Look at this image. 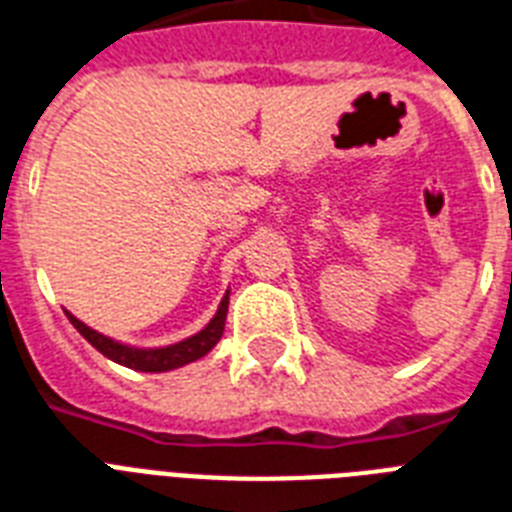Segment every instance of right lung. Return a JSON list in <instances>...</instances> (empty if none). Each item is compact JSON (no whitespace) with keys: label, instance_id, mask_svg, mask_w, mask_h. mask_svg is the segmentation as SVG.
<instances>
[{"label":"right lung","instance_id":"right-lung-1","mask_svg":"<svg viewBox=\"0 0 512 512\" xmlns=\"http://www.w3.org/2000/svg\"><path fill=\"white\" fill-rule=\"evenodd\" d=\"M228 295L225 292V298H222L220 308H217V314L212 317V322L201 330V333L190 335L185 341L171 343V346H161V349H136V346H126V343H117L107 335L96 333L88 325H83L80 319L72 317L69 311H66V317L77 327V333L83 335L85 341L91 343L93 349H99L104 357H109L117 365H126L131 370H142V373H166V370L182 368L187 362L201 360L204 354L217 346V341L222 338V330H225V317H228Z\"/></svg>","mask_w":512,"mask_h":512}]
</instances>
